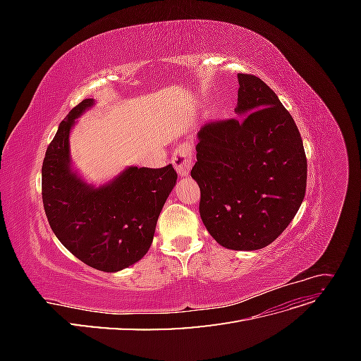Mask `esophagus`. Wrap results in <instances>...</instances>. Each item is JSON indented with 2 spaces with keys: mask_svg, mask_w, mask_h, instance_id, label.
<instances>
[{
  "mask_svg": "<svg viewBox=\"0 0 361 361\" xmlns=\"http://www.w3.org/2000/svg\"><path fill=\"white\" fill-rule=\"evenodd\" d=\"M171 164L180 176H188L192 167V145L190 141H183V143L174 149L171 155Z\"/></svg>",
  "mask_w": 361,
  "mask_h": 361,
  "instance_id": "1",
  "label": "esophagus"
}]
</instances>
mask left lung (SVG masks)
Returning a JSON list of instances; mask_svg holds the SVG:
<instances>
[{
    "mask_svg": "<svg viewBox=\"0 0 361 361\" xmlns=\"http://www.w3.org/2000/svg\"><path fill=\"white\" fill-rule=\"evenodd\" d=\"M239 117L204 123L197 133L200 216L231 250L269 245L298 212L307 185L300 130L277 94L255 75L238 73Z\"/></svg>",
    "mask_w": 361,
    "mask_h": 361,
    "instance_id": "left-lung-1",
    "label": "left lung"
}]
</instances>
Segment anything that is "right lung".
Here are the masks:
<instances>
[{
  "label": "right lung",
  "mask_w": 361,
  "mask_h": 361,
  "mask_svg": "<svg viewBox=\"0 0 361 361\" xmlns=\"http://www.w3.org/2000/svg\"><path fill=\"white\" fill-rule=\"evenodd\" d=\"M93 99L66 116L42 166V200L52 232L71 253L94 269L114 272L134 265L154 241L159 212L178 179L162 169L129 167L94 188L72 171L69 134Z\"/></svg>",
  "instance_id": "1"
}]
</instances>
